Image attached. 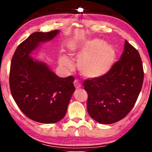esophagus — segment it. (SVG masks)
Listing matches in <instances>:
<instances>
[{
    "instance_id": "esophagus-1",
    "label": "esophagus",
    "mask_w": 152,
    "mask_h": 152,
    "mask_svg": "<svg viewBox=\"0 0 152 152\" xmlns=\"http://www.w3.org/2000/svg\"><path fill=\"white\" fill-rule=\"evenodd\" d=\"M74 86H75L76 88H81V83L78 80H74Z\"/></svg>"
}]
</instances>
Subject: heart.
Segmentation results:
<instances>
[{
	"mask_svg": "<svg viewBox=\"0 0 152 152\" xmlns=\"http://www.w3.org/2000/svg\"><path fill=\"white\" fill-rule=\"evenodd\" d=\"M69 51L74 54L81 56L77 66L82 75L88 78L104 76L111 69L116 60L115 48L99 39L88 41L81 46L70 45ZM60 61L67 67L71 66L70 61L65 57H61Z\"/></svg>",
	"mask_w": 152,
	"mask_h": 152,
	"instance_id": "b5f03b06",
	"label": "heart"
}]
</instances>
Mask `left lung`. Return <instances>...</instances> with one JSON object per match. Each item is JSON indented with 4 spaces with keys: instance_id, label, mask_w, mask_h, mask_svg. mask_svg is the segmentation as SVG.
<instances>
[{
    "instance_id": "1",
    "label": "left lung",
    "mask_w": 152,
    "mask_h": 152,
    "mask_svg": "<svg viewBox=\"0 0 152 152\" xmlns=\"http://www.w3.org/2000/svg\"><path fill=\"white\" fill-rule=\"evenodd\" d=\"M143 76L140 53L125 40L120 60L104 76L84 82L90 116L101 124H112L127 116L137 101Z\"/></svg>"
}]
</instances>
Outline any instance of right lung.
<instances>
[{
	"instance_id": "right-lung-1",
	"label": "right lung",
	"mask_w": 152,
	"mask_h": 152,
	"mask_svg": "<svg viewBox=\"0 0 152 152\" xmlns=\"http://www.w3.org/2000/svg\"><path fill=\"white\" fill-rule=\"evenodd\" d=\"M60 31L35 32L15 50L9 74L10 89L20 110L31 120L55 123L65 116L75 88L74 78H60L31 53L41 43L53 39Z\"/></svg>"
}]
</instances>
